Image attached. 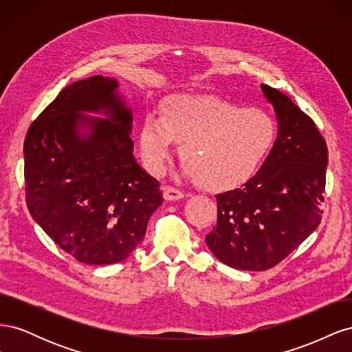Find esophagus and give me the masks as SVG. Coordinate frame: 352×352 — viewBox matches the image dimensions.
Returning a JSON list of instances; mask_svg holds the SVG:
<instances>
[{
	"label": "esophagus",
	"mask_w": 352,
	"mask_h": 352,
	"mask_svg": "<svg viewBox=\"0 0 352 352\" xmlns=\"http://www.w3.org/2000/svg\"><path fill=\"white\" fill-rule=\"evenodd\" d=\"M163 197L167 201H177V199L184 198V192H182V190L173 188V186H164L163 188Z\"/></svg>",
	"instance_id": "esophagus-1"
}]
</instances>
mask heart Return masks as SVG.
<instances>
[{
    "mask_svg": "<svg viewBox=\"0 0 352 352\" xmlns=\"http://www.w3.org/2000/svg\"><path fill=\"white\" fill-rule=\"evenodd\" d=\"M276 140V123L263 109L211 95H172L162 116L146 114L141 153L146 168L163 172L173 142L189 177L210 190L239 188L255 176Z\"/></svg>",
    "mask_w": 352,
    "mask_h": 352,
    "instance_id": "heart-1",
    "label": "heart"
}]
</instances>
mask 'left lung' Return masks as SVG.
Here are the masks:
<instances>
[{
	"label": "left lung",
	"instance_id": "8db88e82",
	"mask_svg": "<svg viewBox=\"0 0 352 352\" xmlns=\"http://www.w3.org/2000/svg\"><path fill=\"white\" fill-rule=\"evenodd\" d=\"M278 119L269 157L242 188L216 195L217 226L210 251L233 269L274 267L322 220L327 146L316 123L280 91L261 85Z\"/></svg>",
	"mask_w": 352,
	"mask_h": 352
}]
</instances>
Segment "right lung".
Instances as JSON below:
<instances>
[{"mask_svg": "<svg viewBox=\"0 0 352 352\" xmlns=\"http://www.w3.org/2000/svg\"><path fill=\"white\" fill-rule=\"evenodd\" d=\"M117 87L116 79L100 74L74 82L38 116L25 138L30 216L85 264L129 257L163 202L160 182L133 157L132 113ZM85 111L109 119L89 118Z\"/></svg>", "mask_w": 352, "mask_h": 352, "instance_id": "obj_1", "label": "right lung"}]
</instances>
